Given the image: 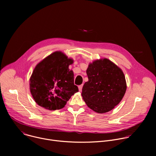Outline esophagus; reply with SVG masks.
<instances>
[{
	"mask_svg": "<svg viewBox=\"0 0 156 156\" xmlns=\"http://www.w3.org/2000/svg\"><path fill=\"white\" fill-rule=\"evenodd\" d=\"M82 88H83V84L80 85V86H78V90H79V91H80V92H81V91H82Z\"/></svg>",
	"mask_w": 156,
	"mask_h": 156,
	"instance_id": "1",
	"label": "esophagus"
}]
</instances>
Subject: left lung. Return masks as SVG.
I'll list each match as a JSON object with an SVG mask.
<instances>
[{
	"mask_svg": "<svg viewBox=\"0 0 156 156\" xmlns=\"http://www.w3.org/2000/svg\"><path fill=\"white\" fill-rule=\"evenodd\" d=\"M86 73L88 81L83 87L81 96L87 107L99 114L112 110L120 102L126 90L122 69L104 58L90 63Z\"/></svg>",
	"mask_w": 156,
	"mask_h": 156,
	"instance_id": "obj_1",
	"label": "left lung"
}]
</instances>
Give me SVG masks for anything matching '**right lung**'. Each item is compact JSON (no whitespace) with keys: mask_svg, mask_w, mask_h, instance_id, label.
Segmentation results:
<instances>
[{"mask_svg":"<svg viewBox=\"0 0 156 156\" xmlns=\"http://www.w3.org/2000/svg\"><path fill=\"white\" fill-rule=\"evenodd\" d=\"M73 63V58L55 51L36 65L30 79V90L37 105L49 110H59L78 92L73 72L69 68Z\"/></svg>","mask_w":156,"mask_h":156,"instance_id":"right-lung-1","label":"right lung"}]
</instances>
